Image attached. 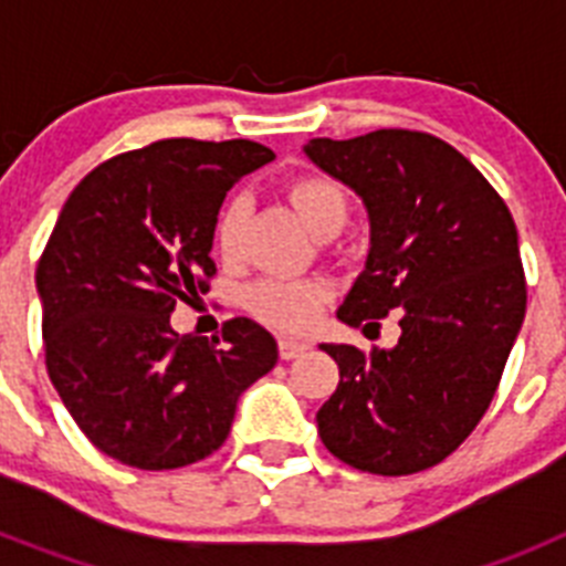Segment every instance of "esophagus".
<instances>
[{"instance_id": "34e87169", "label": "esophagus", "mask_w": 566, "mask_h": 566, "mask_svg": "<svg viewBox=\"0 0 566 566\" xmlns=\"http://www.w3.org/2000/svg\"><path fill=\"white\" fill-rule=\"evenodd\" d=\"M308 345L306 343H300V339H289V337H280L277 339V354L280 359H294L300 357V354L306 352Z\"/></svg>"}]
</instances>
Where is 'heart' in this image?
<instances>
[{"mask_svg": "<svg viewBox=\"0 0 566 566\" xmlns=\"http://www.w3.org/2000/svg\"><path fill=\"white\" fill-rule=\"evenodd\" d=\"M286 198L303 227L319 240L339 234L352 218L348 192L326 175H303L286 187ZM247 207L243 201H229L214 223V243L223 260L238 258L240 232H243ZM332 297V283L326 277L280 280L263 277L243 292V306L249 314L277 328V332H303L319 317Z\"/></svg>", "mask_w": 566, "mask_h": 566, "instance_id": "1", "label": "heart"}]
</instances>
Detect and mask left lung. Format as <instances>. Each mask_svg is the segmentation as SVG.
<instances>
[{
    "instance_id": "1",
    "label": "left lung",
    "mask_w": 566,
    "mask_h": 566,
    "mask_svg": "<svg viewBox=\"0 0 566 566\" xmlns=\"http://www.w3.org/2000/svg\"><path fill=\"white\" fill-rule=\"evenodd\" d=\"M303 153L363 198L371 249L337 317L379 326L397 312L399 343L359 352L323 343L339 365L317 411L323 444L352 468L408 476L451 457L496 394L527 308L518 232L507 203L459 149L417 129Z\"/></svg>"
}]
</instances>
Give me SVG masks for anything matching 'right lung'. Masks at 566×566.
Wrapping results in <instances>:
<instances>
[{
  "label": "right lung",
  "mask_w": 566,
  "mask_h": 566,
  "mask_svg": "<svg viewBox=\"0 0 566 566\" xmlns=\"http://www.w3.org/2000/svg\"><path fill=\"white\" fill-rule=\"evenodd\" d=\"M272 158L247 138H167L98 164L59 214L36 266L44 363L84 437L122 464L207 459L277 363L254 319L223 323L227 345L169 326L178 300L209 292L227 192Z\"/></svg>",
  "instance_id": "obj_1"
}]
</instances>
